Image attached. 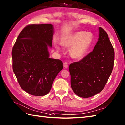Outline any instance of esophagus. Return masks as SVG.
<instances>
[{"instance_id":"1","label":"esophagus","mask_w":125,"mask_h":125,"mask_svg":"<svg viewBox=\"0 0 125 125\" xmlns=\"http://www.w3.org/2000/svg\"><path fill=\"white\" fill-rule=\"evenodd\" d=\"M63 66L65 68H68V64L67 62H65L63 64Z\"/></svg>"}]
</instances>
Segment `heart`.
Wrapping results in <instances>:
<instances>
[{
	"mask_svg": "<svg viewBox=\"0 0 125 125\" xmlns=\"http://www.w3.org/2000/svg\"><path fill=\"white\" fill-rule=\"evenodd\" d=\"M94 36L92 33L85 31H78L71 34L62 40V44L71 47L70 54L76 58L83 56L87 53L93 43ZM56 48L59 49V46Z\"/></svg>",
	"mask_w": 125,
	"mask_h": 125,
	"instance_id": "obj_1",
	"label": "heart"
}]
</instances>
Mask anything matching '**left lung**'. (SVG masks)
<instances>
[{"label":"left lung","instance_id":"8db88e82","mask_svg":"<svg viewBox=\"0 0 125 125\" xmlns=\"http://www.w3.org/2000/svg\"><path fill=\"white\" fill-rule=\"evenodd\" d=\"M99 32L93 51L69 67L71 88L81 97L88 98L102 91L114 68V49L105 31L100 27Z\"/></svg>","mask_w":125,"mask_h":125}]
</instances>
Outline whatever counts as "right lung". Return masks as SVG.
<instances>
[{
	"instance_id": "1",
	"label": "right lung",
	"mask_w": 125,
	"mask_h": 125,
	"mask_svg": "<svg viewBox=\"0 0 125 125\" xmlns=\"http://www.w3.org/2000/svg\"><path fill=\"white\" fill-rule=\"evenodd\" d=\"M53 25L30 24L21 31L11 52L13 70L22 89L34 96H44L52 88L55 78L63 69L59 59L49 57Z\"/></svg>"
}]
</instances>
